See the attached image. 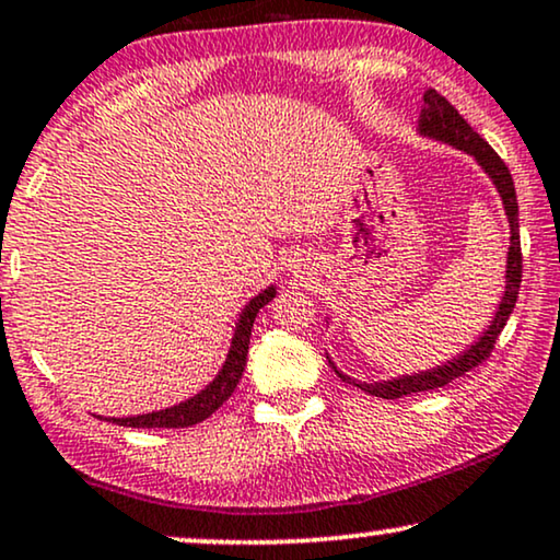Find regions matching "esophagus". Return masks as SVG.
I'll list each match as a JSON object with an SVG mask.
<instances>
[{"label":"esophagus","instance_id":"1","mask_svg":"<svg viewBox=\"0 0 560 560\" xmlns=\"http://www.w3.org/2000/svg\"><path fill=\"white\" fill-rule=\"evenodd\" d=\"M292 266H294V271H296V273H302V268H304V264H292Z\"/></svg>","mask_w":560,"mask_h":560}]
</instances>
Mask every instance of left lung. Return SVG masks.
Returning <instances> with one entry per match:
<instances>
[{"label":"left lung","instance_id":"8db88e82","mask_svg":"<svg viewBox=\"0 0 560 560\" xmlns=\"http://www.w3.org/2000/svg\"><path fill=\"white\" fill-rule=\"evenodd\" d=\"M424 107L420 112V119H417V136L435 140V143L451 145L456 151H464L466 155H471L483 174L489 176L491 186H494L499 199H502L504 214H506V228H510V248H506V260H504V292L499 296V304L491 315L489 325L483 327L479 338H476L471 346H466L460 353L451 355L448 361L438 363L432 369H422L415 371V374H401L394 378H382V382H358V378L342 374V371L335 366V361L330 358V366L335 369L342 382L358 386L371 397H382V399H399L405 394H417V392H430V389H441V386L451 384L453 378L464 376L466 371H471L479 366L491 353L494 342L499 338V332L504 330L506 319H510L514 302H517L520 294V281H523V253H520V220H517V194H514V182L510 168L504 166V161L491 151V145L483 140L479 132L471 130V125L466 122L464 117L458 115V109L453 104L435 92V89H428L424 92ZM325 323L330 325V317H325Z\"/></svg>","mask_w":560,"mask_h":560}]
</instances>
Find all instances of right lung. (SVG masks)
Returning <instances> with one entry per match:
<instances>
[{
  "instance_id": "add662e5",
  "label": "right lung",
  "mask_w": 560,
  "mask_h": 560,
  "mask_svg": "<svg viewBox=\"0 0 560 560\" xmlns=\"http://www.w3.org/2000/svg\"><path fill=\"white\" fill-rule=\"evenodd\" d=\"M273 296H276V284H268L266 289H260L253 300L245 302V307L235 319L233 338H230L225 361H222L218 376H214L202 392H197L189 399L178 401L174 407L155 409V412L130 415V417H102V415L96 417H100V420L122 424V428H189V424L207 420L214 409L225 405L230 394L235 392L237 382H241L243 369H245V355H248L253 323H256V315L260 312V307H266Z\"/></svg>"
}]
</instances>
